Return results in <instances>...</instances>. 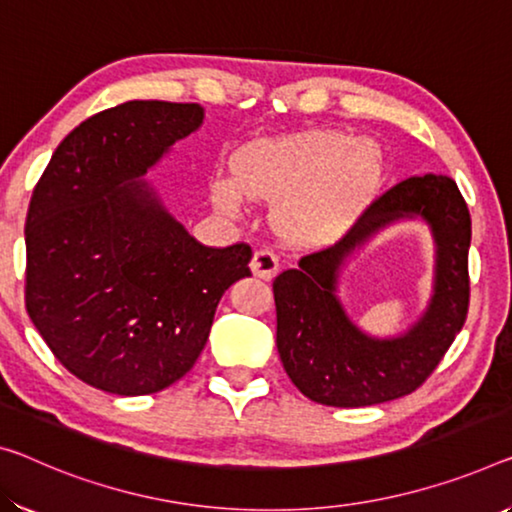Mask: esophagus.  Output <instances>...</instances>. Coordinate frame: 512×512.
<instances>
[{"instance_id": "34e87169", "label": "esophagus", "mask_w": 512, "mask_h": 512, "mask_svg": "<svg viewBox=\"0 0 512 512\" xmlns=\"http://www.w3.org/2000/svg\"><path fill=\"white\" fill-rule=\"evenodd\" d=\"M279 270V258L270 249H258L251 258V272L261 279H272Z\"/></svg>"}]
</instances>
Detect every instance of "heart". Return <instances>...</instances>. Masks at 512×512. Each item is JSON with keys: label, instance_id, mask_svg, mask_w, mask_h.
Wrapping results in <instances>:
<instances>
[{"label": "heart", "instance_id": "1", "mask_svg": "<svg viewBox=\"0 0 512 512\" xmlns=\"http://www.w3.org/2000/svg\"><path fill=\"white\" fill-rule=\"evenodd\" d=\"M380 171L382 157L373 141L311 132L251 146L233 164V183L249 199H283L277 210L281 231L295 242H318L350 222ZM212 194L224 210L238 206L229 183H215Z\"/></svg>", "mask_w": 512, "mask_h": 512}]
</instances>
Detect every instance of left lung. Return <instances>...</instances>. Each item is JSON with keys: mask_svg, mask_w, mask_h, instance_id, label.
<instances>
[{"mask_svg": "<svg viewBox=\"0 0 512 512\" xmlns=\"http://www.w3.org/2000/svg\"><path fill=\"white\" fill-rule=\"evenodd\" d=\"M421 216L436 240V283L424 316L400 337H368L337 300L344 261L389 223ZM471 217L455 180L412 176L377 196L343 240L311 251L272 283L281 364L306 398L366 407L403 398L428 380L469 311Z\"/></svg>", "mask_w": 512, "mask_h": 512, "instance_id": "obj_1", "label": "left lung"}]
</instances>
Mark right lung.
I'll use <instances>...</instances> for the list:
<instances>
[{
    "label": "right lung",
    "mask_w": 512,
    "mask_h": 512,
    "mask_svg": "<svg viewBox=\"0 0 512 512\" xmlns=\"http://www.w3.org/2000/svg\"><path fill=\"white\" fill-rule=\"evenodd\" d=\"M196 102L130 100L70 132L31 194L25 302L52 355L91 387L146 396L208 341L251 247L196 242L144 178L199 130Z\"/></svg>",
    "instance_id": "add662e5"
}]
</instances>
